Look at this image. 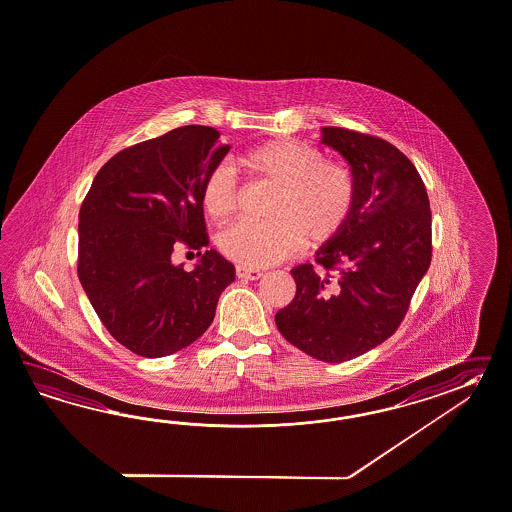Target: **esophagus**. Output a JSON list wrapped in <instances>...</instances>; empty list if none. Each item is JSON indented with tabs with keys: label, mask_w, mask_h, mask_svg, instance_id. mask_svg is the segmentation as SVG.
I'll return each mask as SVG.
<instances>
[{
	"label": "esophagus",
	"mask_w": 512,
	"mask_h": 512,
	"mask_svg": "<svg viewBox=\"0 0 512 512\" xmlns=\"http://www.w3.org/2000/svg\"><path fill=\"white\" fill-rule=\"evenodd\" d=\"M236 276L237 278H241V280H258L260 276H262V271H258V269H250V267H245V265H237L236 267Z\"/></svg>",
	"instance_id": "34e87169"
}]
</instances>
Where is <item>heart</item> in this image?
Wrapping results in <instances>:
<instances>
[{"mask_svg": "<svg viewBox=\"0 0 512 512\" xmlns=\"http://www.w3.org/2000/svg\"><path fill=\"white\" fill-rule=\"evenodd\" d=\"M239 163L263 182L276 187L269 223H236L217 236V247L232 262L250 269L269 267L291 258L302 243L317 247L340 234L356 198L351 171L325 161L314 146L297 139H271L241 154ZM236 174L226 165L204 178L200 202L215 221L237 208Z\"/></svg>", "mask_w": 512, "mask_h": 512, "instance_id": "heart-1", "label": "heart"}]
</instances>
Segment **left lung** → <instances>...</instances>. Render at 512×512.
Here are the masks:
<instances>
[{
  "mask_svg": "<svg viewBox=\"0 0 512 512\" xmlns=\"http://www.w3.org/2000/svg\"><path fill=\"white\" fill-rule=\"evenodd\" d=\"M321 143L351 165L353 213L315 252L319 269H291L297 291L275 321L302 353L345 362L401 325L431 265V206L416 167L388 141L328 126Z\"/></svg>",
  "mask_w": 512,
  "mask_h": 512,
  "instance_id": "obj_1",
  "label": "left lung"
}]
</instances>
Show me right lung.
Masks as SVG:
<instances>
[{
    "mask_svg": "<svg viewBox=\"0 0 512 512\" xmlns=\"http://www.w3.org/2000/svg\"><path fill=\"white\" fill-rule=\"evenodd\" d=\"M210 126H182L130 146L92 180L79 210L78 276L109 334L132 353L161 358L197 341L236 269L217 250L193 271L174 243L208 247L200 191L230 145Z\"/></svg>",
    "mask_w": 512,
    "mask_h": 512,
    "instance_id": "obj_1",
    "label": "right lung"
}]
</instances>
